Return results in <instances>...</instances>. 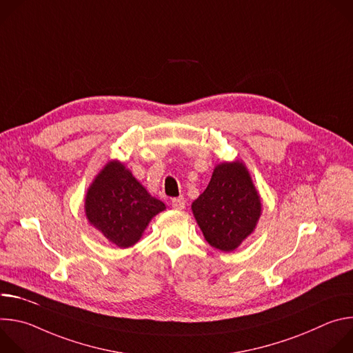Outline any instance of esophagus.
Returning a JSON list of instances; mask_svg holds the SVG:
<instances>
[{"label": "esophagus", "instance_id": "34e87169", "mask_svg": "<svg viewBox=\"0 0 353 353\" xmlns=\"http://www.w3.org/2000/svg\"><path fill=\"white\" fill-rule=\"evenodd\" d=\"M172 207L174 210H184L185 208V199L184 196H177L172 199Z\"/></svg>", "mask_w": 353, "mask_h": 353}]
</instances>
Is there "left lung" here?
<instances>
[{
    "label": "left lung",
    "instance_id": "obj_1",
    "mask_svg": "<svg viewBox=\"0 0 353 353\" xmlns=\"http://www.w3.org/2000/svg\"><path fill=\"white\" fill-rule=\"evenodd\" d=\"M191 208L205 240L228 253L254 230L261 201L245 166L232 162L215 168L208 187Z\"/></svg>",
    "mask_w": 353,
    "mask_h": 353
}]
</instances>
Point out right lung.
Listing matches in <instances>:
<instances>
[{
	"mask_svg": "<svg viewBox=\"0 0 353 353\" xmlns=\"http://www.w3.org/2000/svg\"><path fill=\"white\" fill-rule=\"evenodd\" d=\"M163 210L162 201L150 196L117 161L109 162L97 174L85 201L89 222L121 248L134 245L149 221Z\"/></svg>",
	"mask_w": 353,
	"mask_h": 353,
	"instance_id": "right-lung-1",
	"label": "right lung"
}]
</instances>
